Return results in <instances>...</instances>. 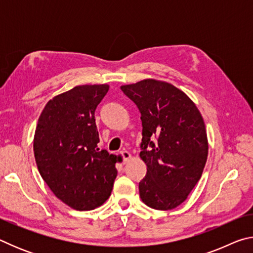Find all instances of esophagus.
<instances>
[{
	"instance_id": "34e87169",
	"label": "esophagus",
	"mask_w": 253,
	"mask_h": 253,
	"mask_svg": "<svg viewBox=\"0 0 253 253\" xmlns=\"http://www.w3.org/2000/svg\"><path fill=\"white\" fill-rule=\"evenodd\" d=\"M119 155L123 157L124 163H127L131 158V154L129 152H127V151H122L121 153H119Z\"/></svg>"
}]
</instances>
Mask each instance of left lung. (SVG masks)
<instances>
[{
  "label": "left lung",
  "mask_w": 253,
  "mask_h": 253,
  "mask_svg": "<svg viewBox=\"0 0 253 253\" xmlns=\"http://www.w3.org/2000/svg\"><path fill=\"white\" fill-rule=\"evenodd\" d=\"M121 89L142 115L139 156L147 173L139 182L140 199L152 209H175L187 199L207 163L202 115L185 93L165 81L145 79Z\"/></svg>",
  "instance_id": "left-lung-1"
}]
</instances>
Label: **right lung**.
I'll return each instance as SVG.
<instances>
[{
  "instance_id": "obj_1",
  "label": "right lung",
  "mask_w": 253,
  "mask_h": 253,
  "mask_svg": "<svg viewBox=\"0 0 253 253\" xmlns=\"http://www.w3.org/2000/svg\"><path fill=\"white\" fill-rule=\"evenodd\" d=\"M108 84H83L46 102L34 132L40 175L63 203L78 211L104 204L117 176L116 156L98 147L95 110Z\"/></svg>"
}]
</instances>
